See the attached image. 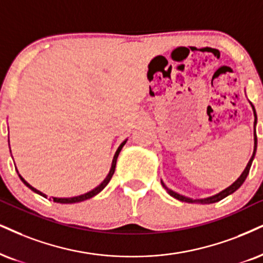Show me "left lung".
I'll use <instances>...</instances> for the list:
<instances>
[{"instance_id": "1", "label": "left lung", "mask_w": 263, "mask_h": 263, "mask_svg": "<svg viewBox=\"0 0 263 263\" xmlns=\"http://www.w3.org/2000/svg\"><path fill=\"white\" fill-rule=\"evenodd\" d=\"M250 102V101H249ZM250 105L252 107V111H254V117H255V122H254V152H252V156L250 158V161H249V163L246 164L245 170L242 171V173L240 174V177L236 179L234 183L232 184V185H229L228 187H226L224 190L219 191V193L215 194V195L212 196H209V197H203V199H191V197H187V196H184V195H180V194L176 193V191H173L170 187H167L166 184L163 183V180H161V184L162 186L166 189V191L168 194H170L171 196H173L174 199L179 200V201H183V202H189V203H202V205H205V203H215V202H218V201H221L224 199V197L229 196L231 194L234 193L242 185V183H244L246 177H248L249 174V171H250L251 168V164H252V161H254L255 158V154H256V148H257V137H256V124H257V116H256V111H255V107L252 103L250 102Z\"/></svg>"}]
</instances>
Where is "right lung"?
<instances>
[{
  "mask_svg": "<svg viewBox=\"0 0 263 263\" xmlns=\"http://www.w3.org/2000/svg\"><path fill=\"white\" fill-rule=\"evenodd\" d=\"M126 140H128V139H125V140L123 141L121 145H119L118 148H117V151H116L115 156H113L112 164H111V168H109V172H108V174H107V177L105 178V179L102 180V183H101V184H99V185H97L96 187H93L92 190L87 191V193H85V194H82V195H78V196H72V197H52L54 202H58V203H77V202H82V201H85V200H87V199H91V197H93V196H95V195H97V194H99V193H101V191H102L103 189H105V186L107 185V184L109 183V180H111V178H112V176H113V173H115V170H116V164H117V158H118V155H119V152H121V150H122V148H123V146H124V145H125ZM15 170H17V168H15ZM17 173H18L19 178H21V180L23 181V183L25 184V185H27V186L29 187V189L34 191V193L39 194V195H41V196H44V197H47L46 194L41 193L40 190L35 189L34 186H31L30 184H29L28 181L25 180L24 178H23V177L21 176V174H19L18 170H17Z\"/></svg>",
  "mask_w": 263,
  "mask_h": 263,
  "instance_id": "obj_1",
  "label": "right lung"
}]
</instances>
